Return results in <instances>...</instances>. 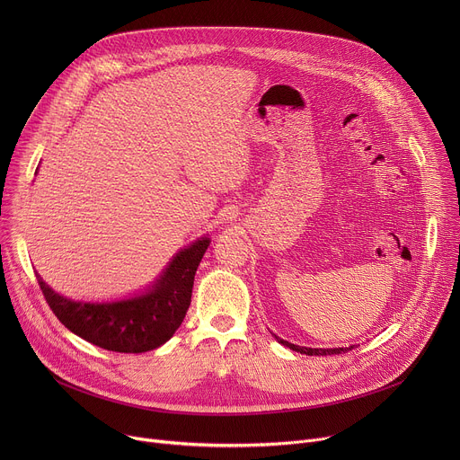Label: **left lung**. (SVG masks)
I'll use <instances>...</instances> for the list:
<instances>
[{
    "mask_svg": "<svg viewBox=\"0 0 460 460\" xmlns=\"http://www.w3.org/2000/svg\"><path fill=\"white\" fill-rule=\"evenodd\" d=\"M280 344H284L286 348L293 349V351H298V353H304V355H314V357H327V355H341V353H348L353 349L351 348H335V349H313V348H302V346H295L291 342H286L282 339H277Z\"/></svg>",
    "mask_w": 460,
    "mask_h": 460,
    "instance_id": "8db88e82",
    "label": "left lung"
}]
</instances>
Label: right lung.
<instances>
[{
    "mask_svg": "<svg viewBox=\"0 0 460 460\" xmlns=\"http://www.w3.org/2000/svg\"><path fill=\"white\" fill-rule=\"evenodd\" d=\"M208 245L209 238L194 242L172 258L149 293L112 304L73 302L36 277L49 307L75 335L107 351L144 353L165 344L183 322Z\"/></svg>",
    "mask_w": 460,
    "mask_h": 460,
    "instance_id": "add662e5",
    "label": "right lung"
}]
</instances>
